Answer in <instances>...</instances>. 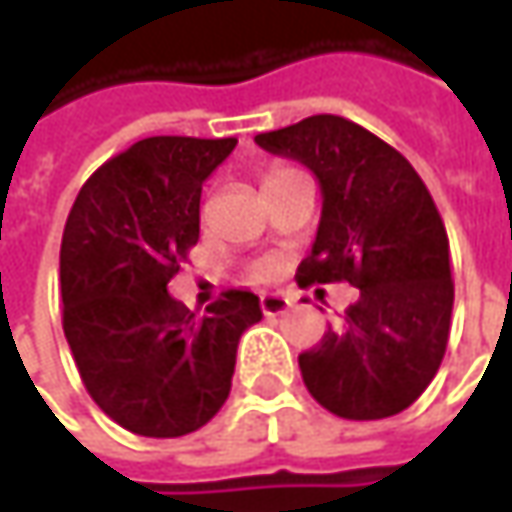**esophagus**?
<instances>
[{
	"label": "esophagus",
	"instance_id": "34e87169",
	"mask_svg": "<svg viewBox=\"0 0 512 512\" xmlns=\"http://www.w3.org/2000/svg\"><path fill=\"white\" fill-rule=\"evenodd\" d=\"M287 307H290V299L279 296V293H265L262 296V313L265 316H279V313H285Z\"/></svg>",
	"mask_w": 512,
	"mask_h": 512
}]
</instances>
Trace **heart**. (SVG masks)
Returning <instances> with one entry per match:
<instances>
[{"label": "heart", "instance_id": "1", "mask_svg": "<svg viewBox=\"0 0 512 512\" xmlns=\"http://www.w3.org/2000/svg\"><path fill=\"white\" fill-rule=\"evenodd\" d=\"M276 173H282V170H276ZM276 173H270V176H276ZM270 176H267V179H270ZM259 276H267V267H259Z\"/></svg>", "mask_w": 512, "mask_h": 512}]
</instances>
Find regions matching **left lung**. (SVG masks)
Segmentation results:
<instances>
[{
    "label": "left lung",
    "mask_w": 512,
    "mask_h": 512,
    "mask_svg": "<svg viewBox=\"0 0 512 512\" xmlns=\"http://www.w3.org/2000/svg\"><path fill=\"white\" fill-rule=\"evenodd\" d=\"M256 145L299 159L322 185L299 285L362 290L344 325L299 356L305 387L353 422L402 413L433 382L453 313L450 242L430 190L399 150L333 113L259 133Z\"/></svg>",
    "instance_id": "obj_1"
}]
</instances>
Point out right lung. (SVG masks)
Wrapping results in <instances>:
<instances>
[{"label":"right lung","instance_id":"add662e5","mask_svg":"<svg viewBox=\"0 0 512 512\" xmlns=\"http://www.w3.org/2000/svg\"><path fill=\"white\" fill-rule=\"evenodd\" d=\"M236 139L150 136L82 185L62 250V327L90 399L148 439H176L227 402L236 347L259 296L225 290L190 313L168 282L199 242L202 182Z\"/></svg>","mask_w":512,"mask_h":512}]
</instances>
